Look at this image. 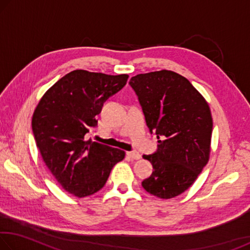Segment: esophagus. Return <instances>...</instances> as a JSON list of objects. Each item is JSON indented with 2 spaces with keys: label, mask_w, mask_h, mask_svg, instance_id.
Instances as JSON below:
<instances>
[{
  "label": "esophagus",
  "mask_w": 250,
  "mask_h": 250,
  "mask_svg": "<svg viewBox=\"0 0 250 250\" xmlns=\"http://www.w3.org/2000/svg\"><path fill=\"white\" fill-rule=\"evenodd\" d=\"M126 154H128L132 160H139L141 158L140 153H139V152H137V151H129V152H126Z\"/></svg>",
  "instance_id": "esophagus-1"
}]
</instances>
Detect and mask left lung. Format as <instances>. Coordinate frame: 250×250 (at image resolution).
<instances>
[{
    "mask_svg": "<svg viewBox=\"0 0 250 250\" xmlns=\"http://www.w3.org/2000/svg\"><path fill=\"white\" fill-rule=\"evenodd\" d=\"M129 84L138 96L158 150L143 159L153 172L142 182L147 193L172 198L185 192L208 162L213 131L208 104L183 76L171 70L140 74Z\"/></svg>",
    "mask_w": 250,
    "mask_h": 250,
    "instance_id": "obj_1",
    "label": "left lung"
}]
</instances>
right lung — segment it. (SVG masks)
<instances>
[{
    "mask_svg": "<svg viewBox=\"0 0 250 250\" xmlns=\"http://www.w3.org/2000/svg\"><path fill=\"white\" fill-rule=\"evenodd\" d=\"M128 75L74 70L45 92L32 119L36 146L62 188L79 198L104 186L125 151L86 140L104 101L125 86Z\"/></svg>",
    "mask_w": 250,
    "mask_h": 250,
    "instance_id": "right-lung-1",
    "label": "right lung"
}]
</instances>
